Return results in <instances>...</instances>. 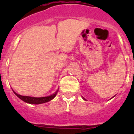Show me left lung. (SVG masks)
<instances>
[{
  "mask_svg": "<svg viewBox=\"0 0 134 134\" xmlns=\"http://www.w3.org/2000/svg\"><path fill=\"white\" fill-rule=\"evenodd\" d=\"M82 99H84V100H86V99H85V98H84V97H82Z\"/></svg>",
  "mask_w": 134,
  "mask_h": 134,
  "instance_id": "8db88e82",
  "label": "left lung"
}]
</instances>
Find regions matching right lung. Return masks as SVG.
<instances>
[{"label": "right lung", "mask_w": 134, "mask_h": 134, "mask_svg": "<svg viewBox=\"0 0 134 134\" xmlns=\"http://www.w3.org/2000/svg\"><path fill=\"white\" fill-rule=\"evenodd\" d=\"M58 91L55 92V93L52 94L50 96H48V97H29V96H23L21 94H19L16 93L15 91H13L14 93L16 94L20 99L23 100L24 102L27 103L29 104H35V105H38V104L44 103H47L49 100H52L55 95L57 94Z\"/></svg>", "instance_id": "obj_1"}]
</instances>
